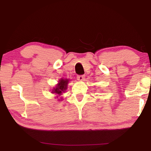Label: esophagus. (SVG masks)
Listing matches in <instances>:
<instances>
[{
    "mask_svg": "<svg viewBox=\"0 0 151 151\" xmlns=\"http://www.w3.org/2000/svg\"><path fill=\"white\" fill-rule=\"evenodd\" d=\"M85 75H78L77 76V80L78 81H83L84 79H85Z\"/></svg>",
    "mask_w": 151,
    "mask_h": 151,
    "instance_id": "esophagus-1",
    "label": "esophagus"
}]
</instances>
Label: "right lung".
Masks as SVG:
<instances>
[{
    "instance_id": "add662e5",
    "label": "right lung",
    "mask_w": 151,
    "mask_h": 151,
    "mask_svg": "<svg viewBox=\"0 0 151 151\" xmlns=\"http://www.w3.org/2000/svg\"><path fill=\"white\" fill-rule=\"evenodd\" d=\"M68 83V79H64L61 78L58 81L57 86L52 89V93H55L58 94V96L61 95L63 92H65V90L67 88V85Z\"/></svg>"
}]
</instances>
